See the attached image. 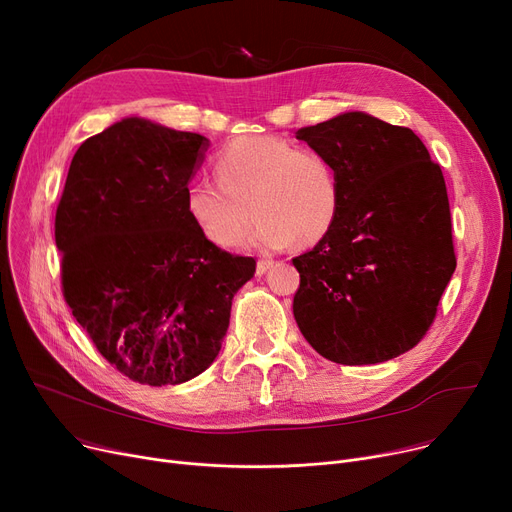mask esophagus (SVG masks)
Wrapping results in <instances>:
<instances>
[{"mask_svg":"<svg viewBox=\"0 0 512 512\" xmlns=\"http://www.w3.org/2000/svg\"><path fill=\"white\" fill-rule=\"evenodd\" d=\"M270 267H272V261H270V259H261V261H257L255 274H257V276H265L267 272H270Z\"/></svg>","mask_w":512,"mask_h":512,"instance_id":"1","label":"esophagus"}]
</instances>
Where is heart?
Wrapping results in <instances>:
<instances>
[{
	"label": "heart",
	"instance_id": "obj_1",
	"mask_svg": "<svg viewBox=\"0 0 512 512\" xmlns=\"http://www.w3.org/2000/svg\"><path fill=\"white\" fill-rule=\"evenodd\" d=\"M215 178L184 188V211L220 249H232L259 220L249 247L280 251L319 245L338 222L342 186L332 161L280 137H238L213 159ZM254 213L251 214L250 211Z\"/></svg>",
	"mask_w": 512,
	"mask_h": 512
}]
</instances>
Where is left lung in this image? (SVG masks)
Segmentation results:
<instances>
[{
	"instance_id": "obj_1",
	"label": "left lung",
	"mask_w": 512,
	"mask_h": 512,
	"mask_svg": "<svg viewBox=\"0 0 512 512\" xmlns=\"http://www.w3.org/2000/svg\"><path fill=\"white\" fill-rule=\"evenodd\" d=\"M297 139L332 161L342 186L332 232L292 259L301 334L340 365L407 353L432 326L456 267L440 166L411 128L365 112L301 128Z\"/></svg>"
}]
</instances>
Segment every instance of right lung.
<instances>
[{"label": "right lung", "instance_id": "add662e5", "mask_svg": "<svg viewBox=\"0 0 512 512\" xmlns=\"http://www.w3.org/2000/svg\"><path fill=\"white\" fill-rule=\"evenodd\" d=\"M209 139L130 116L72 157L56 211L64 299L126 378L174 386L218 357L253 257L218 249L184 211Z\"/></svg>", "mask_w": 512, "mask_h": 512}]
</instances>
